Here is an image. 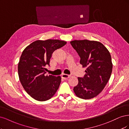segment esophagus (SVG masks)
Wrapping results in <instances>:
<instances>
[{"label":"esophagus","instance_id":"34e87169","mask_svg":"<svg viewBox=\"0 0 129 129\" xmlns=\"http://www.w3.org/2000/svg\"><path fill=\"white\" fill-rule=\"evenodd\" d=\"M70 77V76L68 75V74H62V75H61V78L63 79H64V80L68 79H69Z\"/></svg>","mask_w":129,"mask_h":129}]
</instances>
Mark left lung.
I'll list each match as a JSON object with an SVG mask.
<instances>
[{"label": "left lung", "instance_id": "8db88e82", "mask_svg": "<svg viewBox=\"0 0 129 129\" xmlns=\"http://www.w3.org/2000/svg\"><path fill=\"white\" fill-rule=\"evenodd\" d=\"M80 57V63L86 68L84 78L78 77L73 88L77 96L92 99L100 93L110 78L113 63L108 50L96 41L74 40L70 42Z\"/></svg>", "mask_w": 129, "mask_h": 129}]
</instances>
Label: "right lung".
I'll return each mask as SVG.
<instances>
[{"instance_id":"1","label":"right lung","mask_w":129,"mask_h":129,"mask_svg":"<svg viewBox=\"0 0 129 129\" xmlns=\"http://www.w3.org/2000/svg\"><path fill=\"white\" fill-rule=\"evenodd\" d=\"M66 44L59 40H37L24 49L18 63L19 80L23 88L37 101L51 99L59 88L60 76H45L52 54Z\"/></svg>"}]
</instances>
